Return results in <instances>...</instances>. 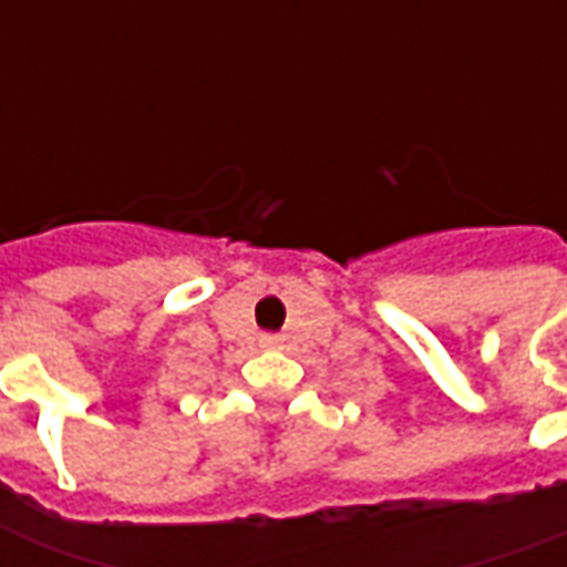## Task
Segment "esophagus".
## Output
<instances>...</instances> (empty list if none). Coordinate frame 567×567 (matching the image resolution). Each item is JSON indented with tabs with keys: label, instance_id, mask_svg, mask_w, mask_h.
Masks as SVG:
<instances>
[{
	"label": "esophagus",
	"instance_id": "34e87169",
	"mask_svg": "<svg viewBox=\"0 0 567 567\" xmlns=\"http://www.w3.org/2000/svg\"><path fill=\"white\" fill-rule=\"evenodd\" d=\"M264 346H279V340L276 337H264Z\"/></svg>",
	"mask_w": 567,
	"mask_h": 567
}]
</instances>
